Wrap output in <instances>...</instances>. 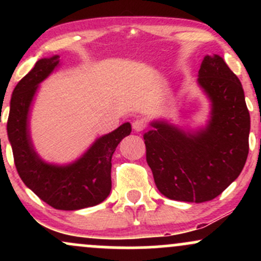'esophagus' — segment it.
Instances as JSON below:
<instances>
[{"label": "esophagus", "instance_id": "1", "mask_svg": "<svg viewBox=\"0 0 261 261\" xmlns=\"http://www.w3.org/2000/svg\"><path fill=\"white\" fill-rule=\"evenodd\" d=\"M146 127H147V124H146V122L143 120H135L133 122V128L135 131H137V133H140V131H143Z\"/></svg>", "mask_w": 261, "mask_h": 261}]
</instances>
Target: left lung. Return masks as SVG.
<instances>
[{
  "label": "left lung",
  "instance_id": "8db88e82",
  "mask_svg": "<svg viewBox=\"0 0 261 261\" xmlns=\"http://www.w3.org/2000/svg\"><path fill=\"white\" fill-rule=\"evenodd\" d=\"M197 82L211 100L207 126L190 134L153 121L143 140L158 190L168 199L199 203L215 199L241 174L250 115L241 81L221 56L203 58Z\"/></svg>",
  "mask_w": 261,
  "mask_h": 261
}]
</instances>
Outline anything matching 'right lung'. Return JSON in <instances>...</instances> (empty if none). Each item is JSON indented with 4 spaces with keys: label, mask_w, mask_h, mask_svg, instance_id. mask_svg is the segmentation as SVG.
<instances>
[{
    "label": "right lung",
    "mask_w": 261,
    "mask_h": 261,
    "mask_svg": "<svg viewBox=\"0 0 261 261\" xmlns=\"http://www.w3.org/2000/svg\"><path fill=\"white\" fill-rule=\"evenodd\" d=\"M60 56L41 59L12 93L7 134L14 164L23 182L56 210L73 211L95 206L112 190V157L120 141L131 133L125 122L113 133L95 141L80 160L68 166L45 163L34 151L29 136V109L39 83L59 65Z\"/></svg>",
    "instance_id": "right-lung-1"
}]
</instances>
